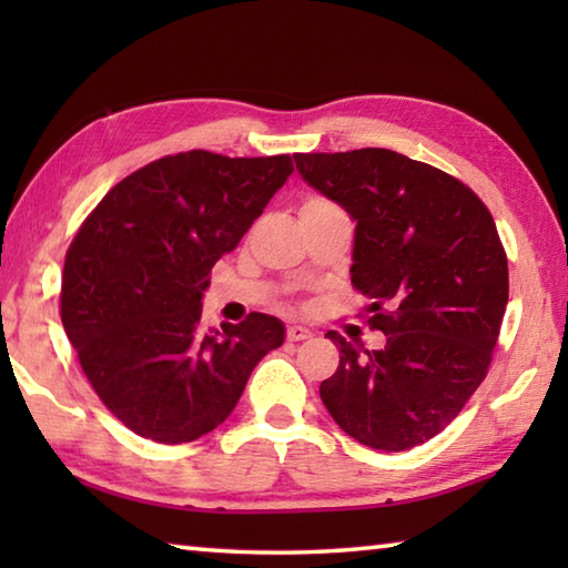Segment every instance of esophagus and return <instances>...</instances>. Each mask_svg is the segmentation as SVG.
<instances>
[{
    "label": "esophagus",
    "instance_id": "obj_1",
    "mask_svg": "<svg viewBox=\"0 0 568 568\" xmlns=\"http://www.w3.org/2000/svg\"><path fill=\"white\" fill-rule=\"evenodd\" d=\"M311 335L313 331L305 328V325H291V328H287V341H305L311 338Z\"/></svg>",
    "mask_w": 568,
    "mask_h": 568
}]
</instances>
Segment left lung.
Returning <instances> with one entry per match:
<instances>
[{"label":"left lung","instance_id":"left-lung-1","mask_svg":"<svg viewBox=\"0 0 568 568\" xmlns=\"http://www.w3.org/2000/svg\"><path fill=\"white\" fill-rule=\"evenodd\" d=\"M301 178L355 223L351 283L368 297L378 351L335 331L321 383L333 420L363 446L408 450L454 420L486 378L508 303L496 223L464 182L400 152L293 155Z\"/></svg>","mask_w":568,"mask_h":568}]
</instances>
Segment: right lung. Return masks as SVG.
I'll list each match as a JSON object with an SVG mask.
<instances>
[{
	"label": "right lung",
	"mask_w": 568,
	"mask_h": 568,
	"mask_svg": "<svg viewBox=\"0 0 568 568\" xmlns=\"http://www.w3.org/2000/svg\"><path fill=\"white\" fill-rule=\"evenodd\" d=\"M291 155L190 150L118 182L64 257L62 325L92 388L124 426L158 444L217 428L285 325H203L213 265L291 178Z\"/></svg>",
	"instance_id": "obj_1"
}]
</instances>
